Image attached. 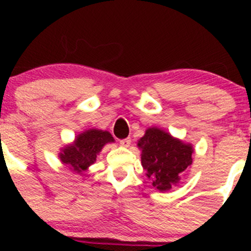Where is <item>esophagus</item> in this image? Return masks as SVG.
<instances>
[{
	"label": "esophagus",
	"instance_id": "obj_1",
	"mask_svg": "<svg viewBox=\"0 0 251 251\" xmlns=\"http://www.w3.org/2000/svg\"><path fill=\"white\" fill-rule=\"evenodd\" d=\"M130 144H131V138H125V140L120 141V146L125 147V148L130 147Z\"/></svg>",
	"mask_w": 251,
	"mask_h": 251
}]
</instances>
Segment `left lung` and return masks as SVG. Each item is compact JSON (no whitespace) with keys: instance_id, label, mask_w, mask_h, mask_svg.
<instances>
[{"instance_id":"1","label":"left lung","mask_w":251,"mask_h":251,"mask_svg":"<svg viewBox=\"0 0 251 251\" xmlns=\"http://www.w3.org/2000/svg\"><path fill=\"white\" fill-rule=\"evenodd\" d=\"M137 146L147 177L151 181V186L160 192H168L177 186L181 175L193 163V146L161 128H147Z\"/></svg>"}]
</instances>
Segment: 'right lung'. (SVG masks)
I'll use <instances>...</instances> for the list:
<instances>
[{"label": "right lung", "mask_w": 251, "mask_h": 251, "mask_svg": "<svg viewBox=\"0 0 251 251\" xmlns=\"http://www.w3.org/2000/svg\"><path fill=\"white\" fill-rule=\"evenodd\" d=\"M113 142L115 140L108 131L90 128L78 133L74 142L63 147L58 156L70 171L82 175L95 164L103 147Z\"/></svg>", "instance_id": "add662e5"}]
</instances>
